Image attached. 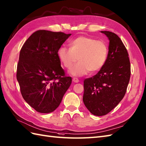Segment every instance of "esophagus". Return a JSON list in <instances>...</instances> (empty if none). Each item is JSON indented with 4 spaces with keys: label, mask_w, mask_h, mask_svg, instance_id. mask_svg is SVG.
I'll list each match as a JSON object with an SVG mask.
<instances>
[{
    "label": "esophagus",
    "mask_w": 146,
    "mask_h": 146,
    "mask_svg": "<svg viewBox=\"0 0 146 146\" xmlns=\"http://www.w3.org/2000/svg\"><path fill=\"white\" fill-rule=\"evenodd\" d=\"M73 81L74 83H78L79 82V80L77 78H73Z\"/></svg>",
    "instance_id": "1"
}]
</instances>
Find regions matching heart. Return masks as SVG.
<instances>
[{"label":"heart","instance_id":"obj_1","mask_svg":"<svg viewBox=\"0 0 146 146\" xmlns=\"http://www.w3.org/2000/svg\"><path fill=\"white\" fill-rule=\"evenodd\" d=\"M70 48L60 47L58 51V57L62 65L68 70L71 69L79 58L80 62L70 72L73 76H83L90 71L97 72L106 62L108 47L103 40L79 36L70 42Z\"/></svg>","mask_w":146,"mask_h":146}]
</instances>
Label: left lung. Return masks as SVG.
<instances>
[{
  "instance_id": "8db88e82",
  "label": "left lung",
  "mask_w": 146,
  "mask_h": 146,
  "mask_svg": "<svg viewBox=\"0 0 146 146\" xmlns=\"http://www.w3.org/2000/svg\"><path fill=\"white\" fill-rule=\"evenodd\" d=\"M110 40L109 51L103 66L95 75L84 80L83 103L91 113L104 116L123 100L131 76L127 51L114 33L101 31Z\"/></svg>"
}]
</instances>
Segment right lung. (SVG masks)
Returning <instances> with one entry per match:
<instances>
[{
	"label": "right lung",
	"instance_id": "add662e5",
	"mask_svg": "<svg viewBox=\"0 0 146 146\" xmlns=\"http://www.w3.org/2000/svg\"><path fill=\"white\" fill-rule=\"evenodd\" d=\"M71 35L37 30L20 50L17 68L20 92L38 113L55 111L72 84V77L66 76L58 57V51Z\"/></svg>",
	"mask_w": 146,
	"mask_h": 146
}]
</instances>
